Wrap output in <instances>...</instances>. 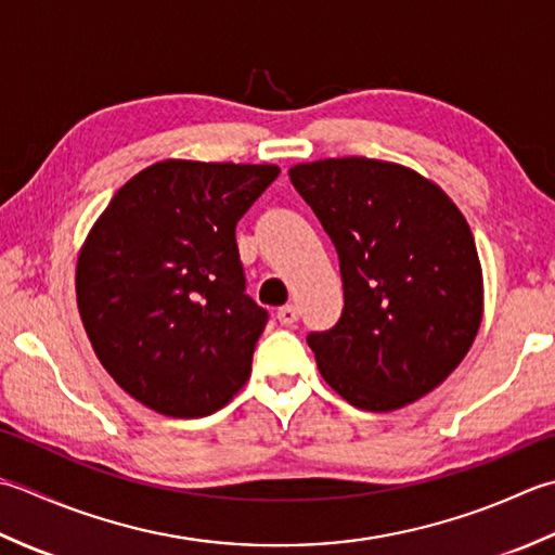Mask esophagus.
Listing matches in <instances>:
<instances>
[{
	"label": "esophagus",
	"instance_id": "obj_1",
	"mask_svg": "<svg viewBox=\"0 0 555 555\" xmlns=\"http://www.w3.org/2000/svg\"><path fill=\"white\" fill-rule=\"evenodd\" d=\"M275 315H278V321L282 325H292V323H297V319H299V309L294 307V304H285V307L278 309Z\"/></svg>",
	"mask_w": 555,
	"mask_h": 555
}]
</instances>
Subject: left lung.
<instances>
[{
	"mask_svg": "<svg viewBox=\"0 0 555 555\" xmlns=\"http://www.w3.org/2000/svg\"><path fill=\"white\" fill-rule=\"evenodd\" d=\"M289 179L340 256V321L307 337L321 376L369 412L424 398L481 325L483 278L465 215L431 179L373 157L299 163Z\"/></svg>",
	"mask_w": 555,
	"mask_h": 555,
	"instance_id": "obj_1",
	"label": "left lung"
}]
</instances>
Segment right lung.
I'll return each mask as SVG.
<instances>
[{"instance_id":"add662e5","label":"right lung","mask_w":555,"mask_h":555,"mask_svg":"<svg viewBox=\"0 0 555 555\" xmlns=\"http://www.w3.org/2000/svg\"><path fill=\"white\" fill-rule=\"evenodd\" d=\"M278 165L163 160L124 184L78 251L76 301L100 364L153 412L222 410L251 373L266 309L234 228Z\"/></svg>"}]
</instances>
